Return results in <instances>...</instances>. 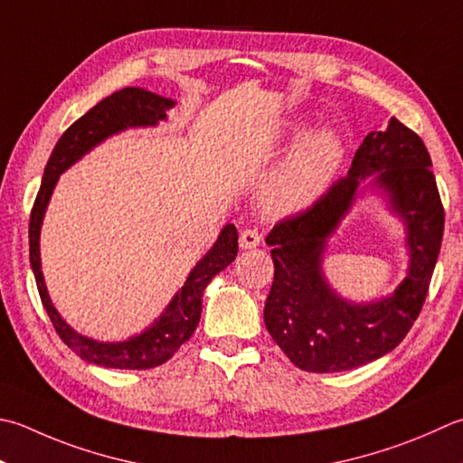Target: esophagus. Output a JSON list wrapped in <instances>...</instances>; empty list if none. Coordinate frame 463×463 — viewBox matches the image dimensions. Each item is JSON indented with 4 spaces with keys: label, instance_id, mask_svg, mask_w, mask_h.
Returning <instances> with one entry per match:
<instances>
[{
    "label": "esophagus",
    "instance_id": "obj_1",
    "mask_svg": "<svg viewBox=\"0 0 463 463\" xmlns=\"http://www.w3.org/2000/svg\"><path fill=\"white\" fill-rule=\"evenodd\" d=\"M239 242H241L242 249H257L260 244V234L255 229H247V231L241 232Z\"/></svg>",
    "mask_w": 463,
    "mask_h": 463
}]
</instances>
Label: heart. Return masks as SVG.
Returning a JSON list of instances; mask_svg holds the SVG:
<instances>
[{
  "mask_svg": "<svg viewBox=\"0 0 463 463\" xmlns=\"http://www.w3.org/2000/svg\"><path fill=\"white\" fill-rule=\"evenodd\" d=\"M305 124H295L288 134L301 136ZM345 160V140L339 130L317 128L297 140L291 152L270 175L265 198L275 211H297L313 204L337 176Z\"/></svg>",
  "mask_w": 463,
  "mask_h": 463,
  "instance_id": "1",
  "label": "heart"
}]
</instances>
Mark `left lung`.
I'll return each mask as SVG.
<instances>
[{"mask_svg": "<svg viewBox=\"0 0 463 463\" xmlns=\"http://www.w3.org/2000/svg\"><path fill=\"white\" fill-rule=\"evenodd\" d=\"M423 140L392 118L383 132H369L347 176L307 211L269 232L275 280L265 303L270 337L293 364L311 373H335L371 364L393 351L423 307L436 269L443 206ZM365 189L383 194L406 226L408 275L379 302H347L322 273V255L340 221Z\"/></svg>", "mask_w": 463, "mask_h": 463, "instance_id": "left-lung-1", "label": "left lung"}]
</instances>
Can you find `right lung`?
Masks as SVG:
<instances>
[{
	"instance_id": "add662e5",
	"label": "right lung",
	"mask_w": 463,
	"mask_h": 463,
	"mask_svg": "<svg viewBox=\"0 0 463 463\" xmlns=\"http://www.w3.org/2000/svg\"><path fill=\"white\" fill-rule=\"evenodd\" d=\"M175 99L148 92L144 88H124L120 92H114L94 108H90L80 120L61 134L48 165H45L40 193L35 196L30 216V262L43 309L48 311L53 327H56L61 341L88 364L112 369H152L166 364L180 345L190 339V335L194 333L198 321H201L203 293L206 285L237 257L239 232L234 224H226L211 250L190 270L183 288L172 297V301L158 319L142 333L132 335L124 341H96L86 337V335H80L61 319L48 295V287H45L42 273L40 232L45 208L50 204L60 175L110 136L128 128H146V126H156L162 120H168L166 112L175 108Z\"/></svg>"
}]
</instances>
